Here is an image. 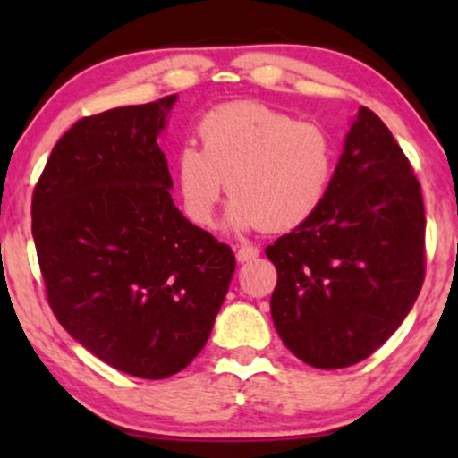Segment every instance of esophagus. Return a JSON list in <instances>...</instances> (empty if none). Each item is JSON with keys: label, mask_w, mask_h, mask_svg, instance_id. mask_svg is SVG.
Masks as SVG:
<instances>
[{"label": "esophagus", "mask_w": 458, "mask_h": 458, "mask_svg": "<svg viewBox=\"0 0 458 458\" xmlns=\"http://www.w3.org/2000/svg\"><path fill=\"white\" fill-rule=\"evenodd\" d=\"M259 254H260L259 247H254V245H241L239 250H236V260H239V262H250V260L259 259Z\"/></svg>", "instance_id": "1"}]
</instances>
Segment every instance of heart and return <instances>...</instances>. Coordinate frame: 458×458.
Masks as SVG:
<instances>
[{
  "instance_id": "heart-1",
  "label": "heart",
  "mask_w": 458,
  "mask_h": 458,
  "mask_svg": "<svg viewBox=\"0 0 458 458\" xmlns=\"http://www.w3.org/2000/svg\"><path fill=\"white\" fill-rule=\"evenodd\" d=\"M199 146H182L176 181L185 215L211 228L219 199H234L236 230H293L318 211L334 172V146L323 127L256 101L219 105L198 124Z\"/></svg>"
}]
</instances>
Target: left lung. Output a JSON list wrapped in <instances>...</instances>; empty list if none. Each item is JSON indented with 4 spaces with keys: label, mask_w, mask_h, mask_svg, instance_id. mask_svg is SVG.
Segmentation results:
<instances>
[{
    "label": "left lung",
    "mask_w": 458,
    "mask_h": 458,
    "mask_svg": "<svg viewBox=\"0 0 458 458\" xmlns=\"http://www.w3.org/2000/svg\"><path fill=\"white\" fill-rule=\"evenodd\" d=\"M422 189L390 129L361 107L318 211L265 250L271 317L314 368L353 366L398 329L424 282Z\"/></svg>",
    "instance_id": "left-lung-1"
}]
</instances>
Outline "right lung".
I'll use <instances>...</instances> for the list:
<instances>
[{"instance_id": "add662e5", "label": "right lung", "mask_w": 458, "mask_h": 458, "mask_svg": "<svg viewBox=\"0 0 458 458\" xmlns=\"http://www.w3.org/2000/svg\"><path fill=\"white\" fill-rule=\"evenodd\" d=\"M176 94L77 120L31 198L55 318L115 370L165 379L211 335L234 254L174 207L157 138Z\"/></svg>"}]
</instances>
